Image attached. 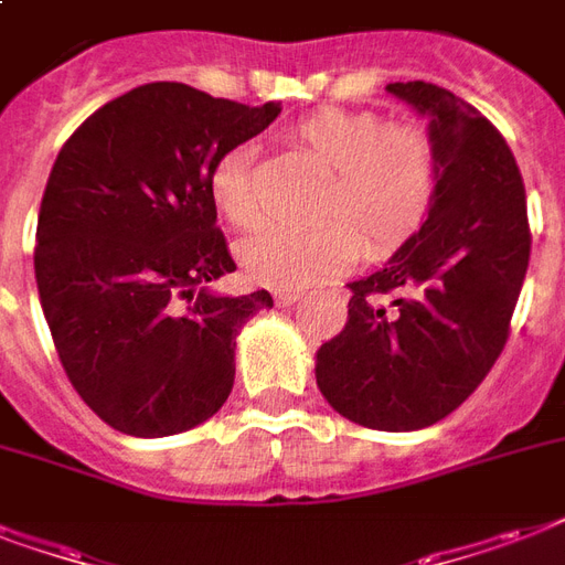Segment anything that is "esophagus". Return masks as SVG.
<instances>
[{
	"label": "esophagus",
	"instance_id": "esophagus-1",
	"mask_svg": "<svg viewBox=\"0 0 565 565\" xmlns=\"http://www.w3.org/2000/svg\"><path fill=\"white\" fill-rule=\"evenodd\" d=\"M274 300H277V307H295L303 300L300 291H274Z\"/></svg>",
	"mask_w": 565,
	"mask_h": 565
}]
</instances>
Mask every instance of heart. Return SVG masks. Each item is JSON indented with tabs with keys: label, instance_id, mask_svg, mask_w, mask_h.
Instances as JSON below:
<instances>
[{
	"label": "heart",
	"instance_id": "b5f03b06",
	"mask_svg": "<svg viewBox=\"0 0 565 565\" xmlns=\"http://www.w3.org/2000/svg\"><path fill=\"white\" fill-rule=\"evenodd\" d=\"M295 139L330 169L312 205L321 220L244 237L237 262L253 282L282 291L316 286L345 270L360 244L369 256H384L423 228L438 186V157L423 130L387 125L379 113L321 109L295 127ZM249 167L253 148L235 146L207 178L211 202L232 226L258 220Z\"/></svg>",
	"mask_w": 565,
	"mask_h": 565
}]
</instances>
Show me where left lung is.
I'll return each mask as SVG.
<instances>
[{"label":"left lung","mask_w":565,"mask_h":565,"mask_svg":"<svg viewBox=\"0 0 565 565\" xmlns=\"http://www.w3.org/2000/svg\"><path fill=\"white\" fill-rule=\"evenodd\" d=\"M387 92L428 121L438 186L387 265L348 282V321L318 348L321 396L351 423L414 431L459 408L507 345L530 262L524 181L489 118L423 79Z\"/></svg>","instance_id":"left-lung-1"}]
</instances>
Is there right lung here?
<instances>
[{"mask_svg":"<svg viewBox=\"0 0 565 565\" xmlns=\"http://www.w3.org/2000/svg\"><path fill=\"white\" fill-rule=\"evenodd\" d=\"M279 109L148 83L58 151L38 214V295L67 379L106 426L167 438L232 393L237 333L274 298L207 288L235 270L207 178Z\"/></svg>","mask_w":565,"mask_h":565,"instance_id":"right-lung-1","label":"right lung"}]
</instances>
